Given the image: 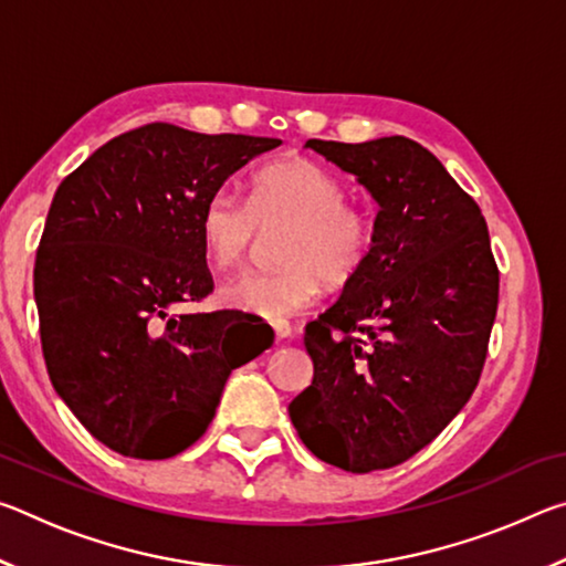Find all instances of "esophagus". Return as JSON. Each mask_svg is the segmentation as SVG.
<instances>
[{
	"instance_id": "esophagus-1",
	"label": "esophagus",
	"mask_w": 566,
	"mask_h": 566,
	"mask_svg": "<svg viewBox=\"0 0 566 566\" xmlns=\"http://www.w3.org/2000/svg\"><path fill=\"white\" fill-rule=\"evenodd\" d=\"M272 327H274V334H276V337H280V339H290V337H292V324L286 322V319H276V322L272 324Z\"/></svg>"
}]
</instances>
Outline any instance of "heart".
<instances>
[{
	"mask_svg": "<svg viewBox=\"0 0 566 566\" xmlns=\"http://www.w3.org/2000/svg\"><path fill=\"white\" fill-rule=\"evenodd\" d=\"M332 169L306 157H284L249 179L247 202L222 187L199 212V237L217 266H237L252 249L260 227L284 224L272 270H247L219 284V302L262 319H284L322 292V282L357 276L375 247V219L349 202Z\"/></svg>",
	"mask_w": 566,
	"mask_h": 566,
	"instance_id": "1",
	"label": "heart"
}]
</instances>
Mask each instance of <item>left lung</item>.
<instances>
[{"instance_id": "1", "label": "left lung", "mask_w": 566, "mask_h": 566, "mask_svg": "<svg viewBox=\"0 0 566 566\" xmlns=\"http://www.w3.org/2000/svg\"><path fill=\"white\" fill-rule=\"evenodd\" d=\"M375 197V247L306 324L312 385L292 424L322 462L367 474L407 462L462 409L482 375L500 302L482 209L407 137L310 139Z\"/></svg>"}]
</instances>
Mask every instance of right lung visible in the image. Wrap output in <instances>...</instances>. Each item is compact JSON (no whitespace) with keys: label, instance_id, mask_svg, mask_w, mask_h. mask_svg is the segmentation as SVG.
Wrapping results in <instances>:
<instances>
[{"label":"right lung","instance_id":"1","mask_svg":"<svg viewBox=\"0 0 566 566\" xmlns=\"http://www.w3.org/2000/svg\"><path fill=\"white\" fill-rule=\"evenodd\" d=\"M282 139L155 122L109 139L52 199L34 262L46 371L87 432L134 459H167L212 421L232 369L270 342L229 312L175 314L214 290L199 212Z\"/></svg>","mask_w":566,"mask_h":566}]
</instances>
